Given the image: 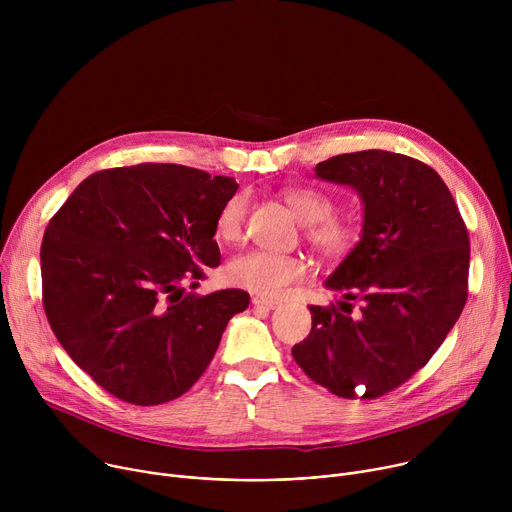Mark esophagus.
Masks as SVG:
<instances>
[{
    "label": "esophagus",
    "mask_w": 512,
    "mask_h": 512,
    "mask_svg": "<svg viewBox=\"0 0 512 512\" xmlns=\"http://www.w3.org/2000/svg\"><path fill=\"white\" fill-rule=\"evenodd\" d=\"M251 302H253L255 308H261V310H275L279 306V302L269 300V298H261V296H255Z\"/></svg>",
    "instance_id": "1"
}]
</instances>
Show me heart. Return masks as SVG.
Instances as JSON below:
<instances>
[{"label":"heart","instance_id":"obj_1","mask_svg":"<svg viewBox=\"0 0 512 512\" xmlns=\"http://www.w3.org/2000/svg\"><path fill=\"white\" fill-rule=\"evenodd\" d=\"M285 202L308 227V239L328 255L344 253L352 247L356 231L350 223L332 216L336 210L334 198L320 188H291L285 192ZM249 194L237 192L229 196L214 218L216 239L235 243L245 225ZM306 275V263L300 257L279 255L263 249H251L233 257L225 267V277L231 285L251 291V294L275 298Z\"/></svg>","mask_w":512,"mask_h":512}]
</instances>
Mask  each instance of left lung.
I'll return each mask as SVG.
<instances>
[{
    "mask_svg": "<svg viewBox=\"0 0 512 512\" xmlns=\"http://www.w3.org/2000/svg\"><path fill=\"white\" fill-rule=\"evenodd\" d=\"M316 176L358 192L364 204L356 247L326 279L336 306H310L312 330L291 348L302 371L344 399H377L425 367L468 298L470 239L435 170L367 150L330 158ZM350 299H360L358 319Z\"/></svg>",
    "mask_w": 512,
    "mask_h": 512,
    "instance_id": "left-lung-1",
    "label": "left lung"
}]
</instances>
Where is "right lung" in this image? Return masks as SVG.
<instances>
[{
    "mask_svg": "<svg viewBox=\"0 0 512 512\" xmlns=\"http://www.w3.org/2000/svg\"><path fill=\"white\" fill-rule=\"evenodd\" d=\"M235 178L178 164L101 170L46 227L44 312L62 348L107 393L133 405L184 395L206 371L249 294L182 296L221 263L214 218Z\"/></svg>",
    "mask_w": 512,
    "mask_h": 512,
    "instance_id": "right-lung-1",
    "label": "right lung"
}]
</instances>
